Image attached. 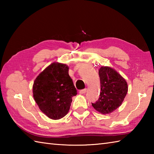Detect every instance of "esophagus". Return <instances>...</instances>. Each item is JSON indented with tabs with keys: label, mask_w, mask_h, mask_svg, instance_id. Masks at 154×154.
<instances>
[{
	"label": "esophagus",
	"mask_w": 154,
	"mask_h": 154,
	"mask_svg": "<svg viewBox=\"0 0 154 154\" xmlns=\"http://www.w3.org/2000/svg\"><path fill=\"white\" fill-rule=\"evenodd\" d=\"M86 92H87V89H84L81 90V91H79V93H80V94H85Z\"/></svg>",
	"instance_id": "34e87169"
}]
</instances>
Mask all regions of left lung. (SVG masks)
<instances>
[{
    "label": "left lung",
    "mask_w": 154,
    "mask_h": 154,
    "mask_svg": "<svg viewBox=\"0 0 154 154\" xmlns=\"http://www.w3.org/2000/svg\"><path fill=\"white\" fill-rule=\"evenodd\" d=\"M100 97L92 106L101 114H110L122 104L128 92L126 80L112 68L101 67L99 71Z\"/></svg>",
    "instance_id": "8db88e82"
}]
</instances>
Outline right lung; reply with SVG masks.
Listing matches in <instances>:
<instances>
[{"label":"right lung","mask_w":154,"mask_h":154,"mask_svg":"<svg viewBox=\"0 0 154 154\" xmlns=\"http://www.w3.org/2000/svg\"><path fill=\"white\" fill-rule=\"evenodd\" d=\"M67 65L53 63L40 73L33 85V96L40 109L48 117L58 120L70 109L77 94Z\"/></svg>","instance_id":"1"}]
</instances>
